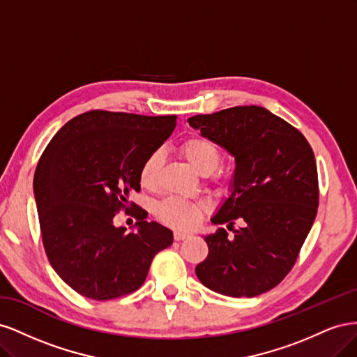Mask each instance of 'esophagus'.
<instances>
[{
  "label": "esophagus",
  "instance_id": "1",
  "mask_svg": "<svg viewBox=\"0 0 357 357\" xmlns=\"http://www.w3.org/2000/svg\"><path fill=\"white\" fill-rule=\"evenodd\" d=\"M189 234L188 232H181V231H176L174 232V240L176 241H181V240H186V238H189Z\"/></svg>",
  "mask_w": 357,
  "mask_h": 357
}]
</instances>
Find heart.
<instances>
[{
  "label": "heart",
  "mask_w": 357,
  "mask_h": 357,
  "mask_svg": "<svg viewBox=\"0 0 357 357\" xmlns=\"http://www.w3.org/2000/svg\"><path fill=\"white\" fill-rule=\"evenodd\" d=\"M180 153L201 174H208L220 165L222 152L219 146L205 137H189L180 144ZM160 158L158 153H150L139 167V185L146 189H153L158 183ZM207 210L201 201L169 197L160 201L155 213L160 222L177 229H190L197 226Z\"/></svg>",
  "instance_id": "heart-1"
}]
</instances>
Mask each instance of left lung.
<instances>
[{"instance_id":"8db88e82","label":"left lung","mask_w":357,"mask_h":357,"mask_svg":"<svg viewBox=\"0 0 357 357\" xmlns=\"http://www.w3.org/2000/svg\"><path fill=\"white\" fill-rule=\"evenodd\" d=\"M189 125L235 158L231 197L205 236L199 282L218 294L253 298L275 287L296 264L319 207V177L307 138L259 105L198 114ZM240 221L242 228L233 225Z\"/></svg>"}]
</instances>
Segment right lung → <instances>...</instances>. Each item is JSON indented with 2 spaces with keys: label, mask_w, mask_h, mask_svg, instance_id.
<instances>
[{
  "label": "right lung",
  "mask_w": 357,
  "mask_h": 357,
  "mask_svg": "<svg viewBox=\"0 0 357 357\" xmlns=\"http://www.w3.org/2000/svg\"><path fill=\"white\" fill-rule=\"evenodd\" d=\"M177 116L91 110L73 117L50 139L34 174L43 245L58 275L82 296L109 301L142 287L172 232L146 222L129 202L139 192L143 160L164 144ZM134 211L139 232L125 234L112 218Z\"/></svg>",
  "instance_id": "1"
}]
</instances>
